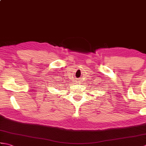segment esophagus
<instances>
[{"label": "esophagus", "mask_w": 146, "mask_h": 146, "mask_svg": "<svg viewBox=\"0 0 146 146\" xmlns=\"http://www.w3.org/2000/svg\"><path fill=\"white\" fill-rule=\"evenodd\" d=\"M78 82H79V81H76V82H78V83H79Z\"/></svg>", "instance_id": "1"}]
</instances>
